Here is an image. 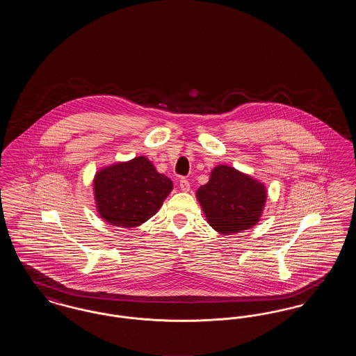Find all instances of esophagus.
<instances>
[{
	"label": "esophagus",
	"instance_id": "obj_1",
	"mask_svg": "<svg viewBox=\"0 0 356 356\" xmlns=\"http://www.w3.org/2000/svg\"><path fill=\"white\" fill-rule=\"evenodd\" d=\"M179 186H180V189H181V191L188 192V191H189V188H191V184H189V181H188L186 179L183 177V179L180 180V183H179Z\"/></svg>",
	"mask_w": 356,
	"mask_h": 356
}]
</instances>
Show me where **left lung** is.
I'll return each mask as SVG.
<instances>
[{"label": "left lung", "instance_id": "1", "mask_svg": "<svg viewBox=\"0 0 356 356\" xmlns=\"http://www.w3.org/2000/svg\"><path fill=\"white\" fill-rule=\"evenodd\" d=\"M196 196L209 225L228 235L248 229L259 221L267 192L250 176L219 165L212 170L209 181L197 189Z\"/></svg>", "mask_w": 356, "mask_h": 356}]
</instances>
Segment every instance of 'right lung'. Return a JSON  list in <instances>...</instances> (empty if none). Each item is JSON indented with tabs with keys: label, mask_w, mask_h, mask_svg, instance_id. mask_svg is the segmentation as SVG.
<instances>
[{
	"label": "right lung",
	"mask_w": 356,
	"mask_h": 356,
	"mask_svg": "<svg viewBox=\"0 0 356 356\" xmlns=\"http://www.w3.org/2000/svg\"><path fill=\"white\" fill-rule=\"evenodd\" d=\"M172 186L170 179L157 173L144 156L108 167L95 179L99 213L113 225H141L160 209Z\"/></svg>",
	"instance_id": "add662e5"
}]
</instances>
